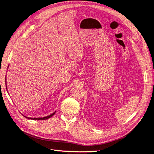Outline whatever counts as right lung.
<instances>
[{
  "label": "right lung",
  "mask_w": 154,
  "mask_h": 154,
  "mask_svg": "<svg viewBox=\"0 0 154 154\" xmlns=\"http://www.w3.org/2000/svg\"><path fill=\"white\" fill-rule=\"evenodd\" d=\"M7 87V86H6ZM55 114V112H53V114H51V115L48 116H46V117H43V118H28V117H26V116H24V117L28 118V119H33V120H44V119H49L51 117H52V116Z\"/></svg>",
  "instance_id": "add662e5"
}]
</instances>
